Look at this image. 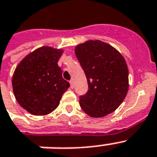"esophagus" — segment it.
<instances>
[{"label":"esophagus","mask_w":157,"mask_h":157,"mask_svg":"<svg viewBox=\"0 0 157 157\" xmlns=\"http://www.w3.org/2000/svg\"><path fill=\"white\" fill-rule=\"evenodd\" d=\"M69 83H70V86H71V88L72 89L74 87V84H73V81L72 80H71V81H69Z\"/></svg>","instance_id":"esophagus-1"}]
</instances>
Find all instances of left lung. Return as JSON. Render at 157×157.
Returning a JSON list of instances; mask_svg holds the SVG:
<instances>
[{"mask_svg": "<svg viewBox=\"0 0 157 157\" xmlns=\"http://www.w3.org/2000/svg\"><path fill=\"white\" fill-rule=\"evenodd\" d=\"M75 54L88 82V91L79 97L82 110L92 117L113 112L121 104L129 89V71L123 56L100 40L80 44Z\"/></svg>", "mask_w": 157, "mask_h": 157, "instance_id": "8db88e82", "label": "left lung"}]
</instances>
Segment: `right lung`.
I'll return each instance as SVG.
<instances>
[{
    "instance_id": "obj_1",
    "label": "right lung",
    "mask_w": 157,
    "mask_h": 157,
    "mask_svg": "<svg viewBox=\"0 0 157 157\" xmlns=\"http://www.w3.org/2000/svg\"><path fill=\"white\" fill-rule=\"evenodd\" d=\"M63 50L43 46L26 56L16 67L12 86L16 100L31 114L52 112L70 87L58 66Z\"/></svg>"
}]
</instances>
